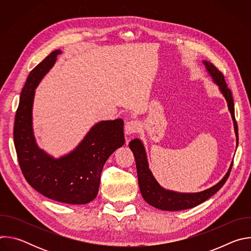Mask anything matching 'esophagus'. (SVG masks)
Here are the masks:
<instances>
[{
	"mask_svg": "<svg viewBox=\"0 0 251 251\" xmlns=\"http://www.w3.org/2000/svg\"><path fill=\"white\" fill-rule=\"evenodd\" d=\"M140 129V123L136 120H132L126 123L125 125V134L126 135H132L134 133H137Z\"/></svg>",
	"mask_w": 251,
	"mask_h": 251,
	"instance_id": "1",
	"label": "esophagus"
}]
</instances>
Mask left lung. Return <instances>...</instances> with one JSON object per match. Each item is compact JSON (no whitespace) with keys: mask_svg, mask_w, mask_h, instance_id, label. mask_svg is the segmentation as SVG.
<instances>
[{"mask_svg":"<svg viewBox=\"0 0 251 251\" xmlns=\"http://www.w3.org/2000/svg\"><path fill=\"white\" fill-rule=\"evenodd\" d=\"M202 62L207 70L208 75L211 76L212 80L216 82V84L219 85L221 92L223 93V95L225 96L227 102L228 110L233 120L234 131L236 135V143H237L236 146H237L238 145V128H237V123L234 117V104H233L231 91L229 88H227L226 82L225 80V76L221 71L208 61L203 60ZM129 147L133 152L134 158L136 161L138 183H139V188H140L143 199H144L150 205L162 210L174 211V210L188 209V208L195 207L201 204V202L205 201L225 185L233 165V161H232L227 173L222 178V181H220L217 185H214L213 187L207 190H204L200 193H192V194L176 193V192L169 191L162 188L159 185V183L156 181V178L154 177V176L152 175L149 169L146 151H145L144 145H143V143L140 139L132 140L129 143Z\"/></svg>","mask_w":251,"mask_h":251,"instance_id":"obj_1","label":"left lung"}]
</instances>
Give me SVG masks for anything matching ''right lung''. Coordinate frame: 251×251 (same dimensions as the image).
<instances>
[{
  "label": "right lung",
  "instance_id": "1",
  "mask_svg": "<svg viewBox=\"0 0 251 251\" xmlns=\"http://www.w3.org/2000/svg\"><path fill=\"white\" fill-rule=\"evenodd\" d=\"M60 53V50L52 51L29 73L16 112L14 143L23 175L35 191L59 202L84 204L97 196L107 159L124 145V122L96 123L74 151L58 159L39 148L32 130L34 89Z\"/></svg>",
  "mask_w": 251,
  "mask_h": 251
}]
</instances>
